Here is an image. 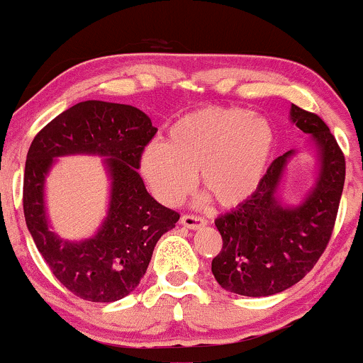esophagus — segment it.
<instances>
[{
	"label": "esophagus",
	"instance_id": "esophagus-1",
	"mask_svg": "<svg viewBox=\"0 0 363 363\" xmlns=\"http://www.w3.org/2000/svg\"><path fill=\"white\" fill-rule=\"evenodd\" d=\"M180 223L185 228H190V230H199V228L206 226L207 221L201 216H192V214H183Z\"/></svg>",
	"mask_w": 363,
	"mask_h": 363
}]
</instances>
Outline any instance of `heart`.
Returning a JSON list of instances; mask_svg holds the SVG:
<instances>
[{
	"instance_id": "obj_1",
	"label": "heart",
	"mask_w": 363,
	"mask_h": 363,
	"mask_svg": "<svg viewBox=\"0 0 363 363\" xmlns=\"http://www.w3.org/2000/svg\"><path fill=\"white\" fill-rule=\"evenodd\" d=\"M276 150L267 118L243 108L197 109L174 121L164 142H150L140 154V173L150 192L166 206H178L197 185L221 207L250 201L262 185Z\"/></svg>"
}]
</instances>
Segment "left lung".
I'll return each instance as SVG.
<instances>
[{
  "label": "left lung",
  "mask_w": 363,
  "mask_h": 363,
  "mask_svg": "<svg viewBox=\"0 0 363 363\" xmlns=\"http://www.w3.org/2000/svg\"><path fill=\"white\" fill-rule=\"evenodd\" d=\"M290 120L315 145V183L296 206L278 199L281 178L295 150L276 157L257 194L216 219L223 248L213 259V274L226 291L269 296L298 283L315 266L335 228L345 185V156L328 125L291 104Z\"/></svg>",
  "instance_id": "left-lung-1"
}]
</instances>
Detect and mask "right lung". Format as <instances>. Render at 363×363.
Here are the masks:
<instances>
[{"instance_id": "right-lung-1", "label": "right lung", "mask_w": 363, "mask_h": 363, "mask_svg": "<svg viewBox=\"0 0 363 363\" xmlns=\"http://www.w3.org/2000/svg\"><path fill=\"white\" fill-rule=\"evenodd\" d=\"M157 128L128 104L84 101L50 121L32 140L23 173V214L35 247L67 290L89 302H116L147 271L157 240L180 219L161 206L138 174L140 154ZM105 156L112 180L108 216L92 239L61 240L50 231L43 183L56 157Z\"/></svg>"}]
</instances>
